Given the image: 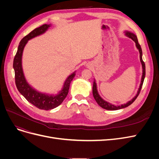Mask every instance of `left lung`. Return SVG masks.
<instances>
[{
    "label": "left lung",
    "mask_w": 159,
    "mask_h": 159,
    "mask_svg": "<svg viewBox=\"0 0 159 159\" xmlns=\"http://www.w3.org/2000/svg\"><path fill=\"white\" fill-rule=\"evenodd\" d=\"M125 35L128 37H129L130 38H131V39L135 42L136 44V47L137 48V49L139 50V54H140V60L141 62V64H142V68H143V75H142V78H141V84L140 86H139V88L138 89L137 91V95L134 96V98H133L131 101H129V102H127L125 104H123L121 105H117V106H115L114 105H112L109 103V102H105V100H103L102 98L100 97V95H99L98 92V90H97V85H96L95 83V81L94 80L93 81V98L95 99V100L96 101V102L98 103V104L99 105L100 107H102V108L105 109H107V110H118V109H121L125 107H128L129 105H131V103H133L134 100L137 99V98L138 97V95L140 93L141 89L142 88V86H143V81H144V79H145V62L143 61L142 59V49L141 48L140 44H139L138 42V40H137V36L134 34L130 32H125Z\"/></svg>",
    "instance_id": "left-lung-1"
}]
</instances>
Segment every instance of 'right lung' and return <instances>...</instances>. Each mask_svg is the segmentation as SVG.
Instances as JSON below:
<instances>
[{
  "label": "right lung",
  "instance_id": "right-lung-1",
  "mask_svg": "<svg viewBox=\"0 0 159 159\" xmlns=\"http://www.w3.org/2000/svg\"><path fill=\"white\" fill-rule=\"evenodd\" d=\"M50 26V25H43L40 27L35 28L28 35L24 37L20 42L17 52L13 61V68L15 74V84L19 92L26 98L28 102L38 109L44 110L56 108L63 102L68 93L71 81L75 75V72H74L68 76V78L65 81L63 88L56 95L38 92L27 83L22 68V56L24 48L28 40L44 34Z\"/></svg>",
  "mask_w": 159,
  "mask_h": 159
}]
</instances>
